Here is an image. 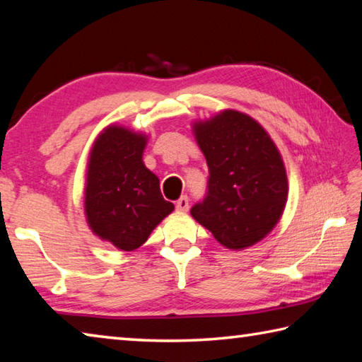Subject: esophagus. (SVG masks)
I'll use <instances>...</instances> for the list:
<instances>
[{"mask_svg": "<svg viewBox=\"0 0 362 362\" xmlns=\"http://www.w3.org/2000/svg\"><path fill=\"white\" fill-rule=\"evenodd\" d=\"M175 209H177V212H188V209H189L188 196H182V198L175 202Z\"/></svg>", "mask_w": 362, "mask_h": 362, "instance_id": "34e87169", "label": "esophagus"}]
</instances>
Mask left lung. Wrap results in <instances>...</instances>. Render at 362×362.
Returning <instances> with one entry per match:
<instances>
[{
  "instance_id": "left-lung-1",
  "label": "left lung",
  "mask_w": 362,
  "mask_h": 362,
  "mask_svg": "<svg viewBox=\"0 0 362 362\" xmlns=\"http://www.w3.org/2000/svg\"><path fill=\"white\" fill-rule=\"evenodd\" d=\"M209 166L207 192L193 218L221 245L242 250L272 231L284 214L288 180L271 137L252 117L225 110L194 124Z\"/></svg>"
}]
</instances>
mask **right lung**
I'll list each match as a JSON object with an SVG mask.
<instances>
[{"mask_svg":"<svg viewBox=\"0 0 362 362\" xmlns=\"http://www.w3.org/2000/svg\"><path fill=\"white\" fill-rule=\"evenodd\" d=\"M146 142V136L109 127L90 153L85 187L88 225L124 252L139 248L174 210V204L163 198L158 177L144 166Z\"/></svg>","mask_w":362,"mask_h":362,"instance_id":"add662e5","label":"right lung"}]
</instances>
